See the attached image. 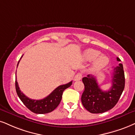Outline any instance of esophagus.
I'll return each instance as SVG.
<instances>
[{
	"mask_svg": "<svg viewBox=\"0 0 135 135\" xmlns=\"http://www.w3.org/2000/svg\"><path fill=\"white\" fill-rule=\"evenodd\" d=\"M82 78V74L81 73H78L77 74L75 75L74 77V80L75 81H78V80H80Z\"/></svg>",
	"mask_w": 135,
	"mask_h": 135,
	"instance_id": "34e87169",
	"label": "esophagus"
}]
</instances>
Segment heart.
<instances>
[{"label": "heart", "instance_id": "obj_1", "mask_svg": "<svg viewBox=\"0 0 135 135\" xmlns=\"http://www.w3.org/2000/svg\"><path fill=\"white\" fill-rule=\"evenodd\" d=\"M100 55V52L95 49H88L83 54V57L87 61H91L95 59L93 68L95 70H100L105 67L109 63V59L105 55Z\"/></svg>", "mask_w": 135, "mask_h": 135}]
</instances>
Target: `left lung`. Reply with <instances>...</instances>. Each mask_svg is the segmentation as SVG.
Wrapping results in <instances>:
<instances>
[{"label": "left lung", "mask_w": 135, "mask_h": 135, "mask_svg": "<svg viewBox=\"0 0 135 135\" xmlns=\"http://www.w3.org/2000/svg\"><path fill=\"white\" fill-rule=\"evenodd\" d=\"M117 61L121 60L117 58ZM85 90L81 95L83 107L91 113H102L111 110L118 102L124 88V73L122 64L114 68L112 73V85L108 91L99 87L94 76L88 75L82 78Z\"/></svg>", "instance_id": "left-lung-1"}]
</instances>
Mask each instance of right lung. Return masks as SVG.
<instances>
[{
	"instance_id": "1",
	"label": "right lung",
	"mask_w": 135,
	"mask_h": 135,
	"mask_svg": "<svg viewBox=\"0 0 135 135\" xmlns=\"http://www.w3.org/2000/svg\"><path fill=\"white\" fill-rule=\"evenodd\" d=\"M20 60L18 61V64ZM71 84H72V81L66 84L60 85L50 95L42 100H32L25 96L20 91L17 81V78H15V89L20 100L26 106L27 108L29 109L31 112L37 114L48 113L55 110L60 103L63 92L66 88L70 87Z\"/></svg>"
}]
</instances>
